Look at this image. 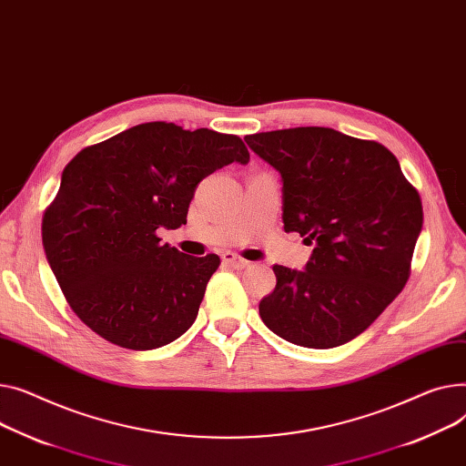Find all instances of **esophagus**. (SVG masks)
I'll return each instance as SVG.
<instances>
[{
    "mask_svg": "<svg viewBox=\"0 0 466 466\" xmlns=\"http://www.w3.org/2000/svg\"><path fill=\"white\" fill-rule=\"evenodd\" d=\"M223 262L228 264V266H232V268H236V269H243V268H247V266L251 264L249 260L241 258L239 255H236V253H232V251H227V253L223 255Z\"/></svg>",
    "mask_w": 466,
    "mask_h": 466,
    "instance_id": "obj_1",
    "label": "esophagus"
}]
</instances>
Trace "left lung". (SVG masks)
<instances>
[{
	"label": "left lung",
	"mask_w": 466,
	"mask_h": 466,
	"mask_svg": "<svg viewBox=\"0 0 466 466\" xmlns=\"http://www.w3.org/2000/svg\"><path fill=\"white\" fill-rule=\"evenodd\" d=\"M283 177L285 232L315 243L303 271L273 266L264 324L294 345L333 349L373 324L405 289L421 200L395 155L329 127L245 137Z\"/></svg>",
	"instance_id": "left-lung-1"
}]
</instances>
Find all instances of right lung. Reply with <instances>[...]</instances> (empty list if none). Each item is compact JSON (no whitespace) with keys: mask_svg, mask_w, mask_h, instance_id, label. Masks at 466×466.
Returning <instances> with one entry per match:
<instances>
[{"mask_svg":"<svg viewBox=\"0 0 466 466\" xmlns=\"http://www.w3.org/2000/svg\"><path fill=\"white\" fill-rule=\"evenodd\" d=\"M249 163L236 135L140 123L78 151L43 217V247L69 307L108 343L159 349L187 331L217 255L187 257L159 228L187 223L197 185Z\"/></svg>","mask_w":466,"mask_h":466,"instance_id":"1","label":"right lung"}]
</instances>
